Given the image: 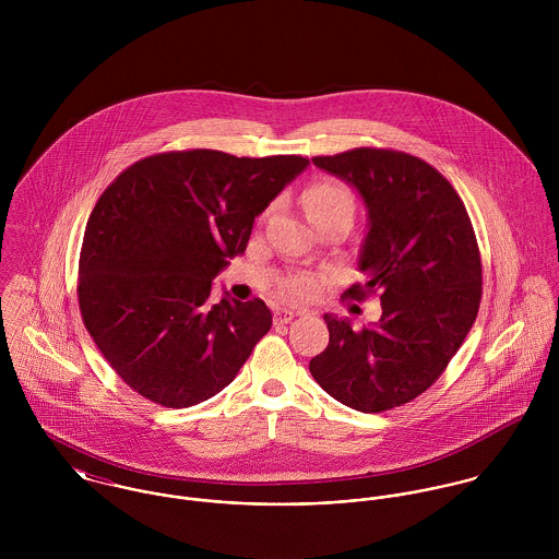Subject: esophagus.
<instances>
[{
    "instance_id": "34e87169",
    "label": "esophagus",
    "mask_w": 559,
    "mask_h": 559,
    "mask_svg": "<svg viewBox=\"0 0 559 559\" xmlns=\"http://www.w3.org/2000/svg\"><path fill=\"white\" fill-rule=\"evenodd\" d=\"M295 317H297V314H295L293 310H275L273 320H275V324H286V322H290Z\"/></svg>"
}]
</instances>
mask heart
Instances as JSON below:
<instances>
[{
  "label": "heart",
  "mask_w": 559,
  "mask_h": 559,
  "mask_svg": "<svg viewBox=\"0 0 559 559\" xmlns=\"http://www.w3.org/2000/svg\"><path fill=\"white\" fill-rule=\"evenodd\" d=\"M304 206H306L310 222L319 224L331 215H340V213L353 215L355 200H353L350 189L344 182L333 180V178H322L306 189ZM282 290L288 299L304 301L314 295L317 284H314V280H310L306 275H299V277H290L288 282H284Z\"/></svg>",
  "instance_id": "heart-1"
}]
</instances>
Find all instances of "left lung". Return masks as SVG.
<instances>
[{
  "mask_svg": "<svg viewBox=\"0 0 559 559\" xmlns=\"http://www.w3.org/2000/svg\"><path fill=\"white\" fill-rule=\"evenodd\" d=\"M350 182L370 215L359 269L342 297H381L374 326L324 317L326 348L310 361L320 388L346 406L383 413L424 394L448 368L481 299V258L467 209L430 163L390 148L314 157Z\"/></svg>",
  "mask_w": 559,
  "mask_h": 559,
  "instance_id": "8db88e82",
  "label": "left lung"
}]
</instances>
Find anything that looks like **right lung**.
<instances>
[{"label": "right lung", "instance_id": "obj_1", "mask_svg": "<svg viewBox=\"0 0 559 559\" xmlns=\"http://www.w3.org/2000/svg\"><path fill=\"white\" fill-rule=\"evenodd\" d=\"M308 163L169 151L135 160L103 191L81 242V319L133 392L187 408L235 381L273 317L262 299L213 306L211 280Z\"/></svg>", "mask_w": 559, "mask_h": 559}]
</instances>
